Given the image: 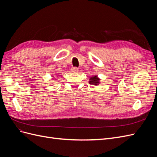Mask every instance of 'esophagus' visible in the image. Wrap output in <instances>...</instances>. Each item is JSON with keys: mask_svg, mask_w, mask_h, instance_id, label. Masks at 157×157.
<instances>
[{"mask_svg": "<svg viewBox=\"0 0 157 157\" xmlns=\"http://www.w3.org/2000/svg\"><path fill=\"white\" fill-rule=\"evenodd\" d=\"M71 71H72L73 73H77L78 71V69L77 67H73L72 69H71Z\"/></svg>", "mask_w": 157, "mask_h": 157, "instance_id": "34e87169", "label": "esophagus"}]
</instances>
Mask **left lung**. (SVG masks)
I'll return each instance as SVG.
<instances>
[{"label": "left lung", "mask_w": 157, "mask_h": 157, "mask_svg": "<svg viewBox=\"0 0 157 157\" xmlns=\"http://www.w3.org/2000/svg\"><path fill=\"white\" fill-rule=\"evenodd\" d=\"M101 83V79L98 77V75H94L93 77L89 78V84L98 86Z\"/></svg>", "instance_id": "8db88e82"}]
</instances>
